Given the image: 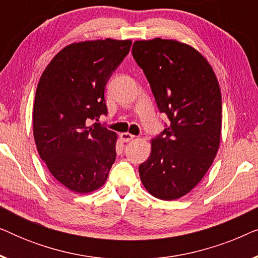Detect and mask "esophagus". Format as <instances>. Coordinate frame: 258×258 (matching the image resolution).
Returning <instances> with one entry per match:
<instances>
[{"mask_svg":"<svg viewBox=\"0 0 258 258\" xmlns=\"http://www.w3.org/2000/svg\"><path fill=\"white\" fill-rule=\"evenodd\" d=\"M135 139V136L132 135V134L129 133H122L121 134V140L123 141V142H129V141H132Z\"/></svg>","mask_w":258,"mask_h":258,"instance_id":"1","label":"esophagus"}]
</instances>
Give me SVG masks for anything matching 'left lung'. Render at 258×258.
<instances>
[{
	"label": "left lung",
	"mask_w": 258,
	"mask_h": 258,
	"mask_svg": "<svg viewBox=\"0 0 258 258\" xmlns=\"http://www.w3.org/2000/svg\"><path fill=\"white\" fill-rule=\"evenodd\" d=\"M132 52L170 121L151 140L150 156L139 167L141 181L157 199L177 200L199 184L217 154L220 86L207 59L188 44L154 38L136 41Z\"/></svg>",
	"instance_id": "1"
}]
</instances>
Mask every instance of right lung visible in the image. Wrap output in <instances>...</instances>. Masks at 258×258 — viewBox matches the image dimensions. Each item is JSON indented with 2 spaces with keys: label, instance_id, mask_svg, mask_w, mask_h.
Returning a JSON list of instances; mask_svg holds the SVG:
<instances>
[{
  "label": "right lung",
  "instance_id": "right-lung-1",
  "mask_svg": "<svg viewBox=\"0 0 258 258\" xmlns=\"http://www.w3.org/2000/svg\"><path fill=\"white\" fill-rule=\"evenodd\" d=\"M130 47V40L111 38L67 45L38 82L35 143L51 175L72 191L103 185L116 160L117 136L97 121L108 114L105 86Z\"/></svg>",
  "mask_w": 258,
  "mask_h": 258
}]
</instances>
